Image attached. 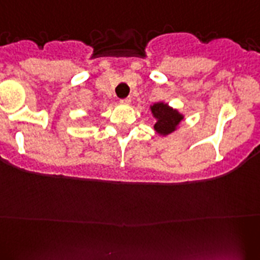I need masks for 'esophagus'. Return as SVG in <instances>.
Wrapping results in <instances>:
<instances>
[{
    "mask_svg": "<svg viewBox=\"0 0 260 260\" xmlns=\"http://www.w3.org/2000/svg\"><path fill=\"white\" fill-rule=\"evenodd\" d=\"M120 103H122V104H131V98H125V99H122V100H120Z\"/></svg>",
    "mask_w": 260,
    "mask_h": 260,
    "instance_id": "1",
    "label": "esophagus"
}]
</instances>
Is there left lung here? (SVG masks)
<instances>
[{
  "mask_svg": "<svg viewBox=\"0 0 260 260\" xmlns=\"http://www.w3.org/2000/svg\"><path fill=\"white\" fill-rule=\"evenodd\" d=\"M151 113L156 119L153 128L161 136H168L173 133L184 118L183 114L170 108L165 103H155L151 105Z\"/></svg>",
  "mask_w": 260,
  "mask_h": 260,
  "instance_id": "obj_1",
  "label": "left lung"
}]
</instances>
